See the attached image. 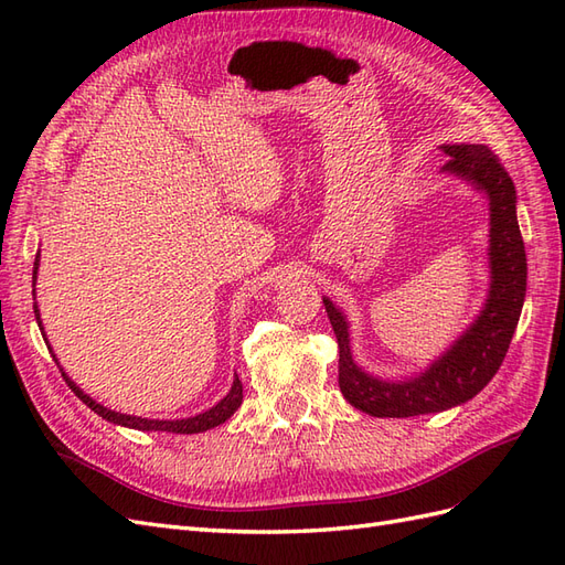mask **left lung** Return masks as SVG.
<instances>
[{
	"label": "left lung",
	"mask_w": 565,
	"mask_h": 565,
	"mask_svg": "<svg viewBox=\"0 0 565 565\" xmlns=\"http://www.w3.org/2000/svg\"><path fill=\"white\" fill-rule=\"evenodd\" d=\"M448 154L446 177L482 193L489 210V288L480 312L431 363L411 377L386 380L358 365L351 351L349 315L322 296L339 341V386L353 408L372 417H413L462 406L491 382L509 351L527 291L525 245L518 226V193L487 145H439Z\"/></svg>",
	"instance_id": "1"
}]
</instances>
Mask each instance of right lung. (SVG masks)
I'll use <instances>...</instances> for the list:
<instances>
[{
	"instance_id": "right-lung-1",
	"label": "right lung",
	"mask_w": 565,
	"mask_h": 565,
	"mask_svg": "<svg viewBox=\"0 0 565 565\" xmlns=\"http://www.w3.org/2000/svg\"><path fill=\"white\" fill-rule=\"evenodd\" d=\"M38 269H40V250H38V255H35V267H33V300H35ZM33 310H35L38 327H40V331H42V339H45L52 358L56 360V355H54V351H52V345H50V341H47V337H45V327H42V320H40L38 302H33ZM56 365H60V360H56ZM60 370H62V377H64V382L68 384L71 392H74L90 411H95L99 417H103V420L114 423V425H121V427H128V429H138V431H171V434H198V431H207V429H212V427H216V425L226 423L228 417L234 415V413L241 408V403H243V384H241L238 374H236L234 384H231V388H228V394H226L220 403H214L212 408L202 411V413H198V415H193V417H181V420H148V417H136V415H126V413H117V411L105 408L103 403H97L95 398H90L88 394H85L83 388H81L74 380L68 377V374L64 372L62 365H60Z\"/></svg>"
}]
</instances>
